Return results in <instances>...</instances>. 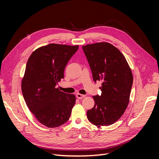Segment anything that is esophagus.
Masks as SVG:
<instances>
[{
    "label": "esophagus",
    "instance_id": "esophagus-1",
    "mask_svg": "<svg viewBox=\"0 0 159 159\" xmlns=\"http://www.w3.org/2000/svg\"><path fill=\"white\" fill-rule=\"evenodd\" d=\"M85 97L84 95L82 94H80V93H77L76 94V98H78V99H82L83 98Z\"/></svg>",
    "mask_w": 159,
    "mask_h": 159
}]
</instances>
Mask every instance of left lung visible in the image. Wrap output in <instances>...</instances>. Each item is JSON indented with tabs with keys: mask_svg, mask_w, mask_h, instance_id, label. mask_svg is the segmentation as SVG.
I'll list each match as a JSON object with an SVG mask.
<instances>
[{
	"mask_svg": "<svg viewBox=\"0 0 159 159\" xmlns=\"http://www.w3.org/2000/svg\"><path fill=\"white\" fill-rule=\"evenodd\" d=\"M95 82L101 81V95L93 96L94 107L87 111L89 121L100 127L112 125L124 113L129 102L133 74L117 48L107 42L83 46Z\"/></svg>",
	"mask_w": 159,
	"mask_h": 159,
	"instance_id": "obj_1",
	"label": "left lung"
}]
</instances>
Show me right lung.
<instances>
[{"label":"right lung","mask_w":159,"mask_h":159,"mask_svg":"<svg viewBox=\"0 0 159 159\" xmlns=\"http://www.w3.org/2000/svg\"><path fill=\"white\" fill-rule=\"evenodd\" d=\"M78 46L50 44L36 49L29 57L22 80V92L28 109L37 120L49 128L68 121L75 103L74 94L56 86Z\"/></svg>","instance_id":"right-lung-1"}]
</instances>
